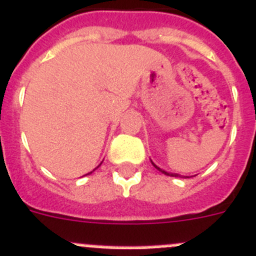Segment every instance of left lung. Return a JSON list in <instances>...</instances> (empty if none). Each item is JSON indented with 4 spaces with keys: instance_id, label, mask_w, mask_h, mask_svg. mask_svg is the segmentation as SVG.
I'll return each mask as SVG.
<instances>
[{
    "instance_id": "8db88e82",
    "label": "left lung",
    "mask_w": 256,
    "mask_h": 256,
    "mask_svg": "<svg viewBox=\"0 0 256 256\" xmlns=\"http://www.w3.org/2000/svg\"><path fill=\"white\" fill-rule=\"evenodd\" d=\"M152 166H155V168H156V169H158V170H160V172H162V173L166 174V176H179V174H176V173H168V172L163 170V169H160V168H159V166H155V164H154V163H152ZM187 178H188V176H187Z\"/></svg>"
}]
</instances>
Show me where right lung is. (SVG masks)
Instances as JSON below:
<instances>
[{
    "mask_svg": "<svg viewBox=\"0 0 256 256\" xmlns=\"http://www.w3.org/2000/svg\"><path fill=\"white\" fill-rule=\"evenodd\" d=\"M100 166H101V164H100ZM98 166H97V168H98ZM97 168H94V169H93V170H92V172H94V170H96V169H97ZM92 172H90V173H88V174H90V173H92ZM88 174H86V176H88Z\"/></svg>",
    "mask_w": 256,
    "mask_h": 256,
    "instance_id": "right-lung-1",
    "label": "right lung"
}]
</instances>
